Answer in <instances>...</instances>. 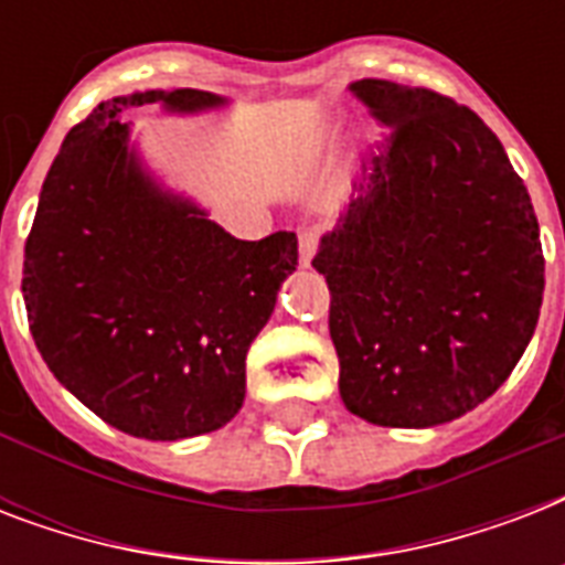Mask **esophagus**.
Returning <instances> with one entry per match:
<instances>
[{
    "label": "esophagus",
    "mask_w": 565,
    "mask_h": 565,
    "mask_svg": "<svg viewBox=\"0 0 565 565\" xmlns=\"http://www.w3.org/2000/svg\"><path fill=\"white\" fill-rule=\"evenodd\" d=\"M319 248V231L317 228H305L299 234V260L301 266H310L313 255H317Z\"/></svg>",
    "instance_id": "esophagus-1"
}]
</instances>
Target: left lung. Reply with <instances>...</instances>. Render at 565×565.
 Listing matches in <instances>:
<instances>
[{"label":"left lung","mask_w":565,"mask_h":565,"mask_svg":"<svg viewBox=\"0 0 565 565\" xmlns=\"http://www.w3.org/2000/svg\"><path fill=\"white\" fill-rule=\"evenodd\" d=\"M352 90L386 135L313 257L331 290L340 395L372 425L430 428L490 398L531 343L540 222L475 110L384 78Z\"/></svg>","instance_id":"obj_1"}]
</instances>
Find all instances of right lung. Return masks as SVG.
<instances>
[{"instance_id": "right-lung-1", "label": "right lung", "mask_w": 565, "mask_h": 565, "mask_svg": "<svg viewBox=\"0 0 565 565\" xmlns=\"http://www.w3.org/2000/svg\"><path fill=\"white\" fill-rule=\"evenodd\" d=\"M204 90L99 102L70 128L25 239L22 299L38 352L96 416L143 439L211 434L246 398V352L299 264V239H237L154 188L128 154L122 114Z\"/></svg>"}]
</instances>
